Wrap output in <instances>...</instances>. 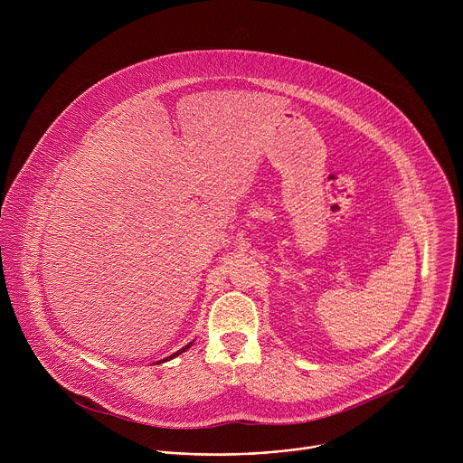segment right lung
I'll list each match as a JSON object with an SVG mask.
<instances>
[{
	"instance_id": "right-lung-1",
	"label": "right lung",
	"mask_w": 463,
	"mask_h": 463,
	"mask_svg": "<svg viewBox=\"0 0 463 463\" xmlns=\"http://www.w3.org/2000/svg\"><path fill=\"white\" fill-rule=\"evenodd\" d=\"M190 346H192V343H190V345H188V346H184V348H183V350H179V352H177V354H174V355H170V357H166V359H163V361H170V359H174V357H175V355H179V354H183V352H184V350H188V348H190Z\"/></svg>"
}]
</instances>
